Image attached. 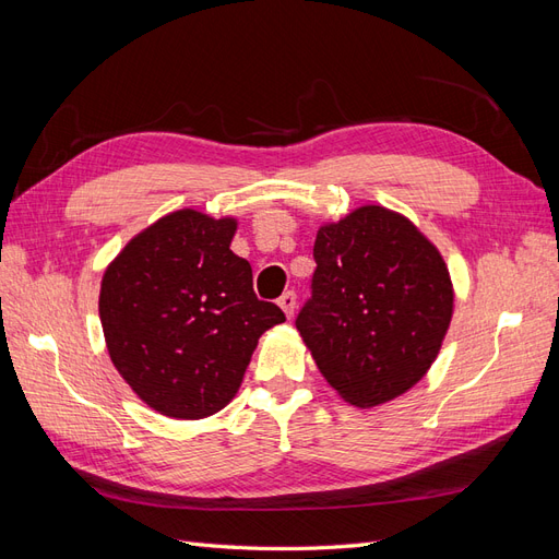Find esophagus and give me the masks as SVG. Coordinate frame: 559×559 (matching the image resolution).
I'll return each instance as SVG.
<instances>
[{
	"mask_svg": "<svg viewBox=\"0 0 559 559\" xmlns=\"http://www.w3.org/2000/svg\"><path fill=\"white\" fill-rule=\"evenodd\" d=\"M277 302H280V308L284 310L286 317H294V310H296V292H284Z\"/></svg>",
	"mask_w": 559,
	"mask_h": 559,
	"instance_id": "obj_1",
	"label": "esophagus"
}]
</instances>
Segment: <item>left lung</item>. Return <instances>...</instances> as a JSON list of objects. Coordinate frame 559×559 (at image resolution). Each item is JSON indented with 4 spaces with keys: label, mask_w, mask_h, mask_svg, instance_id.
I'll return each instance as SVG.
<instances>
[{
    "label": "left lung",
    "mask_w": 559,
    "mask_h": 559,
    "mask_svg": "<svg viewBox=\"0 0 559 559\" xmlns=\"http://www.w3.org/2000/svg\"><path fill=\"white\" fill-rule=\"evenodd\" d=\"M312 253V296L296 329L321 376L359 408L408 392L450 326L441 253L408 218L378 205L321 226Z\"/></svg>",
    "instance_id": "1"
}]
</instances>
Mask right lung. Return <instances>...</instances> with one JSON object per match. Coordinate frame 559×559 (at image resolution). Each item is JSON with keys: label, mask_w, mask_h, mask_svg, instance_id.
Masks as SVG:
<instances>
[{"label": "right lung", "mask_w": 559, "mask_h": 559, "mask_svg": "<svg viewBox=\"0 0 559 559\" xmlns=\"http://www.w3.org/2000/svg\"><path fill=\"white\" fill-rule=\"evenodd\" d=\"M233 235V218L179 210L130 240L105 273L99 321L109 357L134 394L167 417L222 411L261 333L286 319L253 294Z\"/></svg>", "instance_id": "1"}]
</instances>
